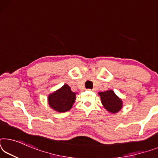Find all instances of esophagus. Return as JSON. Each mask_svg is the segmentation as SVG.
I'll list each match as a JSON object with an SVG mask.
<instances>
[{"label": "esophagus", "instance_id": "34e87169", "mask_svg": "<svg viewBox=\"0 0 158 158\" xmlns=\"http://www.w3.org/2000/svg\"><path fill=\"white\" fill-rule=\"evenodd\" d=\"M89 91H96V89H93L92 90H91V89H89Z\"/></svg>", "mask_w": 158, "mask_h": 158}]
</instances>
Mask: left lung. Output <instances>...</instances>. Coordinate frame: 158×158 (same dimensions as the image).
Listing matches in <instances>:
<instances>
[{
	"label": "left lung",
	"mask_w": 158,
	"mask_h": 158,
	"mask_svg": "<svg viewBox=\"0 0 158 158\" xmlns=\"http://www.w3.org/2000/svg\"><path fill=\"white\" fill-rule=\"evenodd\" d=\"M98 95L101 97L102 105L110 113L116 114L122 109L123 102L112 90L98 92Z\"/></svg>",
	"instance_id": "obj_1"
}]
</instances>
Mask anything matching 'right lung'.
<instances>
[{"label":"right lung","instance_id":"add662e5","mask_svg":"<svg viewBox=\"0 0 158 158\" xmlns=\"http://www.w3.org/2000/svg\"><path fill=\"white\" fill-rule=\"evenodd\" d=\"M75 100L76 93L72 91L71 88L67 84L48 96L50 107L58 112L69 111L74 105Z\"/></svg>","mask_w":158,"mask_h":158}]
</instances>
